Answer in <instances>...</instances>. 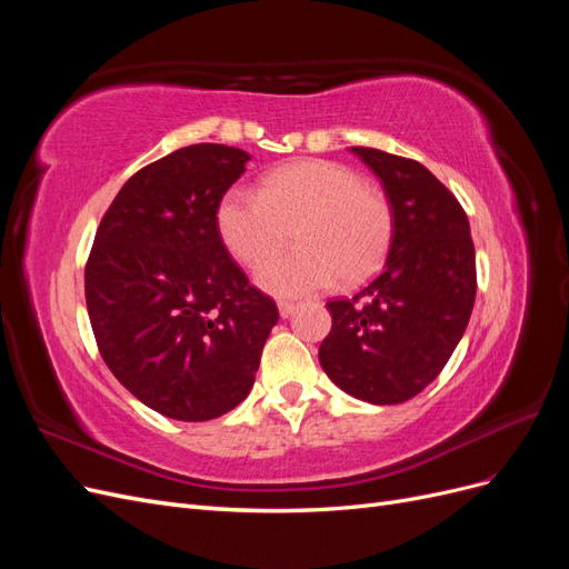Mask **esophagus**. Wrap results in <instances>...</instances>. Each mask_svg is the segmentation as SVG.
Masks as SVG:
<instances>
[{
	"instance_id": "esophagus-1",
	"label": "esophagus",
	"mask_w": 569,
	"mask_h": 569,
	"mask_svg": "<svg viewBox=\"0 0 569 569\" xmlns=\"http://www.w3.org/2000/svg\"><path fill=\"white\" fill-rule=\"evenodd\" d=\"M278 311H280V318H289L291 313L297 311V303L295 301H280L278 303Z\"/></svg>"
}]
</instances>
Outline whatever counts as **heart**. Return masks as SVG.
Listing matches in <instances>:
<instances>
[{
    "label": "heart",
    "mask_w": 569,
    "mask_h": 569,
    "mask_svg": "<svg viewBox=\"0 0 569 569\" xmlns=\"http://www.w3.org/2000/svg\"><path fill=\"white\" fill-rule=\"evenodd\" d=\"M216 226L226 249L258 266L296 230L300 249L258 268L268 295L295 299L337 280L358 284L380 270L391 247L393 213L380 189L353 168L327 159H299L274 168L258 192L234 187L220 199Z\"/></svg>",
    "instance_id": "1"
}]
</instances>
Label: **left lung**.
<instances>
[{"label":"left lung","instance_id":"8db88e82","mask_svg":"<svg viewBox=\"0 0 569 569\" xmlns=\"http://www.w3.org/2000/svg\"><path fill=\"white\" fill-rule=\"evenodd\" d=\"M351 151L385 187L393 237L382 272L353 299L327 303L332 330L318 358L356 399L403 403L449 363L468 327L477 295L470 222L422 163L370 147Z\"/></svg>","mask_w":569,"mask_h":569}]
</instances>
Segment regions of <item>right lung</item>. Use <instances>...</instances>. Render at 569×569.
<instances>
[{
    "label": "right lung",
    "instance_id": "1",
    "mask_svg": "<svg viewBox=\"0 0 569 569\" xmlns=\"http://www.w3.org/2000/svg\"><path fill=\"white\" fill-rule=\"evenodd\" d=\"M251 157L192 144L120 187L84 266V299L104 363L166 418L203 422L242 403L278 306L249 284L216 211Z\"/></svg>",
    "mask_w": 569,
    "mask_h": 569
}]
</instances>
